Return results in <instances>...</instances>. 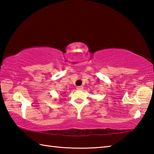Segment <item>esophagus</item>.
<instances>
[{"label":"esophagus","mask_w":154,"mask_h":154,"mask_svg":"<svg viewBox=\"0 0 154 154\" xmlns=\"http://www.w3.org/2000/svg\"><path fill=\"white\" fill-rule=\"evenodd\" d=\"M83 86H77V90H83Z\"/></svg>","instance_id":"1"}]
</instances>
